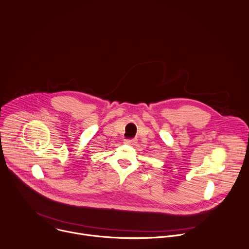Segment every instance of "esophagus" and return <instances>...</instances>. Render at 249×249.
<instances>
[{
  "mask_svg": "<svg viewBox=\"0 0 249 249\" xmlns=\"http://www.w3.org/2000/svg\"><path fill=\"white\" fill-rule=\"evenodd\" d=\"M136 142H137V140H136V139L126 140V141H125V143H126V144H129V145H134V144H136Z\"/></svg>",
  "mask_w": 249,
  "mask_h": 249,
  "instance_id": "34e87169",
  "label": "esophagus"
}]
</instances>
